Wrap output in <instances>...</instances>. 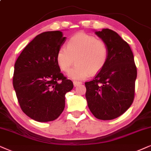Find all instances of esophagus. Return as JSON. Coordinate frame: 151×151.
<instances>
[{"instance_id":"obj_1","label":"esophagus","mask_w":151,"mask_h":151,"mask_svg":"<svg viewBox=\"0 0 151 151\" xmlns=\"http://www.w3.org/2000/svg\"><path fill=\"white\" fill-rule=\"evenodd\" d=\"M73 83H74V86H79L80 84H81V82L80 81H73Z\"/></svg>"}]
</instances>
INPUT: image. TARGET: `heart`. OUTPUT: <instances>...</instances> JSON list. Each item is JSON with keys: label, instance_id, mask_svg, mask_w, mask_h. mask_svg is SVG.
<instances>
[{"label": "heart", "instance_id": "b5f03b06", "mask_svg": "<svg viewBox=\"0 0 151 151\" xmlns=\"http://www.w3.org/2000/svg\"><path fill=\"white\" fill-rule=\"evenodd\" d=\"M109 56L107 44L95 36L79 33L70 38L67 47H61L56 54L59 68L68 72V76L74 80H83L91 74H96L105 65Z\"/></svg>", "mask_w": 151, "mask_h": 151}]
</instances>
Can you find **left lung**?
Instances as JSON below:
<instances>
[{
  "instance_id": "left-lung-1",
  "label": "left lung",
  "mask_w": 151,
  "mask_h": 151,
  "mask_svg": "<svg viewBox=\"0 0 151 151\" xmlns=\"http://www.w3.org/2000/svg\"><path fill=\"white\" fill-rule=\"evenodd\" d=\"M95 33L107 44L109 56L95 79L85 83L86 98L95 117L108 121L121 116L132 104L137 67L130 47L117 33L104 28Z\"/></svg>"
}]
</instances>
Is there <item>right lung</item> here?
<instances>
[{
  "label": "right lung",
  "instance_id": "1",
  "mask_svg": "<svg viewBox=\"0 0 151 151\" xmlns=\"http://www.w3.org/2000/svg\"><path fill=\"white\" fill-rule=\"evenodd\" d=\"M66 40L61 31H47L26 45L14 64L13 86L20 107L38 122L54 121L65 108L73 83L60 72L58 49Z\"/></svg>",
  "mask_w": 151,
  "mask_h": 151
}]
</instances>
